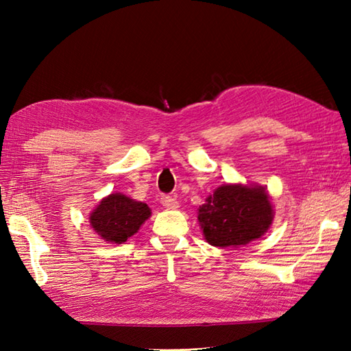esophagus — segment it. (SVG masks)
Masks as SVG:
<instances>
[{
  "mask_svg": "<svg viewBox=\"0 0 351 351\" xmlns=\"http://www.w3.org/2000/svg\"><path fill=\"white\" fill-rule=\"evenodd\" d=\"M161 204H162V206L170 208V210H175V208H178V200L173 196H169V195L161 196Z\"/></svg>",
  "mask_w": 351,
  "mask_h": 351,
  "instance_id": "esophagus-1",
  "label": "esophagus"
}]
</instances>
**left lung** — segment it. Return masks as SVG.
I'll list each match as a JSON object with an SVG mask.
<instances>
[{"instance_id":"1","label":"left lung","mask_w":351,"mask_h":351,"mask_svg":"<svg viewBox=\"0 0 351 351\" xmlns=\"http://www.w3.org/2000/svg\"><path fill=\"white\" fill-rule=\"evenodd\" d=\"M197 220L208 243L237 247L264 235L273 221V208L263 187L226 184L199 206Z\"/></svg>"}]
</instances>
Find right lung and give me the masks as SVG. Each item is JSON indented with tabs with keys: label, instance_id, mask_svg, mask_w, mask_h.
<instances>
[{
	"label": "right lung",
	"instance_id": "right-lung-1",
	"mask_svg": "<svg viewBox=\"0 0 351 351\" xmlns=\"http://www.w3.org/2000/svg\"><path fill=\"white\" fill-rule=\"evenodd\" d=\"M149 215L151 210L146 204L114 193L102 199L90 214V225L106 241L122 244L137 232Z\"/></svg>",
	"mask_w": 351,
	"mask_h": 351
}]
</instances>
